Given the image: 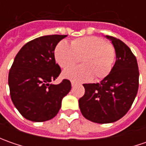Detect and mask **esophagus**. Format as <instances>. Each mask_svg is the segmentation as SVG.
<instances>
[{"mask_svg": "<svg viewBox=\"0 0 146 146\" xmlns=\"http://www.w3.org/2000/svg\"><path fill=\"white\" fill-rule=\"evenodd\" d=\"M71 86H72V87H75V86H76V83H75V82H71Z\"/></svg>", "mask_w": 146, "mask_h": 146, "instance_id": "1", "label": "esophagus"}]
</instances>
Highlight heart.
I'll use <instances>...</instances> for the list:
<instances>
[{"label":"heart","mask_w":146,"mask_h":146,"mask_svg":"<svg viewBox=\"0 0 146 146\" xmlns=\"http://www.w3.org/2000/svg\"><path fill=\"white\" fill-rule=\"evenodd\" d=\"M54 59L62 68H68L81 59L82 66L66 69L62 76L75 83L100 80L109 76L114 67L115 47L97 36L78 38L70 42L60 41L54 48Z\"/></svg>","instance_id":"heart-1"}]
</instances>
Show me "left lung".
<instances>
[{"mask_svg": "<svg viewBox=\"0 0 146 146\" xmlns=\"http://www.w3.org/2000/svg\"><path fill=\"white\" fill-rule=\"evenodd\" d=\"M114 45L116 61L109 76L97 84H84V95L79 100L83 116L98 123L120 119L131 108L139 87L137 58L122 40L106 36Z\"/></svg>", "mask_w": 146, "mask_h": 146, "instance_id": "8db88e82", "label": "left lung"}]
</instances>
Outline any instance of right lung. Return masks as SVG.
<instances>
[{
  "mask_svg": "<svg viewBox=\"0 0 146 146\" xmlns=\"http://www.w3.org/2000/svg\"><path fill=\"white\" fill-rule=\"evenodd\" d=\"M66 35L38 37L23 45L17 53L9 73V87L14 106L25 119L44 122L55 117L62 100L71 88L68 80H55L61 68L54 59V48Z\"/></svg>",
  "mask_w": 146,
  "mask_h": 146,
  "instance_id": "right-lung-1",
  "label": "right lung"
}]
</instances>
